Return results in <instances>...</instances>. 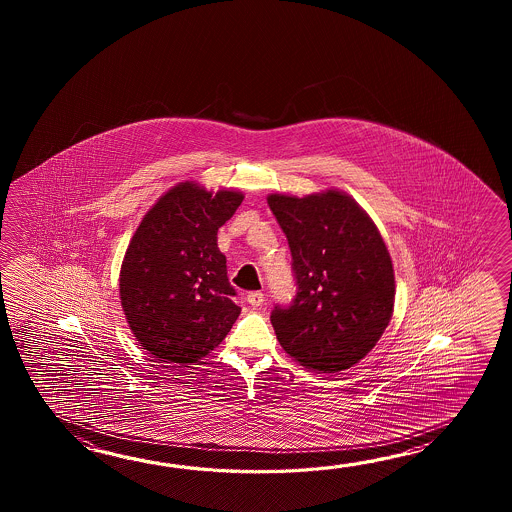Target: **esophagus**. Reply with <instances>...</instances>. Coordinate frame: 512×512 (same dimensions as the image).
Here are the masks:
<instances>
[{
    "instance_id": "obj_1",
    "label": "esophagus",
    "mask_w": 512,
    "mask_h": 512,
    "mask_svg": "<svg viewBox=\"0 0 512 512\" xmlns=\"http://www.w3.org/2000/svg\"><path fill=\"white\" fill-rule=\"evenodd\" d=\"M263 293L260 291H252V293L247 294V302L252 305V307H260L263 304Z\"/></svg>"
}]
</instances>
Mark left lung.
<instances>
[{
    "mask_svg": "<svg viewBox=\"0 0 512 512\" xmlns=\"http://www.w3.org/2000/svg\"><path fill=\"white\" fill-rule=\"evenodd\" d=\"M293 254L296 296L271 322L289 357L337 373L364 359L390 324L392 258L366 210L340 190L267 197Z\"/></svg>",
    "mask_w": 512,
    "mask_h": 512,
    "instance_id": "left-lung-1",
    "label": "left lung"
}]
</instances>
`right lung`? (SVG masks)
<instances>
[{
    "label": "right lung",
    "instance_id": "1",
    "mask_svg": "<svg viewBox=\"0 0 512 512\" xmlns=\"http://www.w3.org/2000/svg\"><path fill=\"white\" fill-rule=\"evenodd\" d=\"M243 201L194 181L168 190L131 238L120 267V304L133 335L155 359L192 364L229 335L240 316L218 230Z\"/></svg>",
    "mask_w": 512,
    "mask_h": 512
}]
</instances>
